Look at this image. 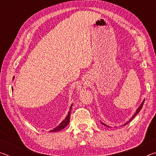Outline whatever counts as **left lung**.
I'll return each mask as SVG.
<instances>
[{
  "mask_svg": "<svg viewBox=\"0 0 156 156\" xmlns=\"http://www.w3.org/2000/svg\"><path fill=\"white\" fill-rule=\"evenodd\" d=\"M144 102V101L142 102V104H141L140 105V107H138V109H137V111H136V113H135V115H133V117H132V118H131V119H130V120H129L128 122H126V123L125 124V125H126V124H128V123H129V122H130V121H131V120L132 119H133V118L134 117H135V116H136V115L137 114H138V113H139V112H140V110H141V109H142V106H143ZM102 125H105V126H107V125H105V124H104L103 122H102Z\"/></svg>",
  "mask_w": 156,
  "mask_h": 156,
  "instance_id": "1",
  "label": "left lung"
}]
</instances>
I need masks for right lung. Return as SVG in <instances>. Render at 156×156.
<instances>
[{"label":"right lung","instance_id":"obj_1","mask_svg":"<svg viewBox=\"0 0 156 156\" xmlns=\"http://www.w3.org/2000/svg\"><path fill=\"white\" fill-rule=\"evenodd\" d=\"M72 105H71V107H70V109H72ZM70 113H71V111H69V113H68V115H67V117L65 118V119L62 121V122L60 124V125L57 126V127H56L55 129H53V130H51V131H60V130H61V129H64L65 126H67L68 125H69V120H70Z\"/></svg>","mask_w":156,"mask_h":156}]
</instances>
